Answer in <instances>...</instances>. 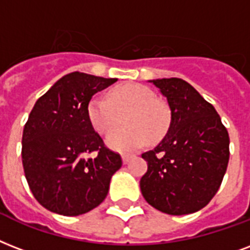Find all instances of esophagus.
Here are the masks:
<instances>
[{
	"mask_svg": "<svg viewBox=\"0 0 250 250\" xmlns=\"http://www.w3.org/2000/svg\"><path fill=\"white\" fill-rule=\"evenodd\" d=\"M133 155H128V153H125V155H122V160H123V163L127 164L129 161V160L132 159Z\"/></svg>",
	"mask_w": 250,
	"mask_h": 250,
	"instance_id": "1",
	"label": "esophagus"
}]
</instances>
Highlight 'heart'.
I'll return each mask as SVG.
<instances>
[{
	"instance_id": "1",
	"label": "heart",
	"mask_w": 250,
	"mask_h": 250,
	"mask_svg": "<svg viewBox=\"0 0 250 250\" xmlns=\"http://www.w3.org/2000/svg\"><path fill=\"white\" fill-rule=\"evenodd\" d=\"M87 118L100 135L111 132L119 123L125 127L106 138L108 148L119 152L138 149L146 142H160L170 125V111L149 87L127 83L111 89L107 100L94 97L87 104Z\"/></svg>"
}]
</instances>
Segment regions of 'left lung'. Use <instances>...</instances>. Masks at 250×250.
I'll use <instances>...</instances> for the list:
<instances>
[{"label":"left lung","mask_w":250,"mask_h":250,"mask_svg":"<svg viewBox=\"0 0 250 250\" xmlns=\"http://www.w3.org/2000/svg\"><path fill=\"white\" fill-rule=\"evenodd\" d=\"M167 98L170 125L143 153L148 170L140 180L144 199L169 215L197 212L214 198L229 160V136L215 107L182 79L149 80Z\"/></svg>","instance_id":"8db88e82"}]
</instances>
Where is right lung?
<instances>
[{
	"mask_svg": "<svg viewBox=\"0 0 250 250\" xmlns=\"http://www.w3.org/2000/svg\"><path fill=\"white\" fill-rule=\"evenodd\" d=\"M72 72L36 101L22 136V163L31 193L64 216L86 214L106 198L121 156L107 149L87 118L91 97L117 83ZM97 151L95 158H86Z\"/></svg>",
	"mask_w": 250,
	"mask_h": 250,
	"instance_id": "right-lung-1",
	"label": "right lung"
}]
</instances>
